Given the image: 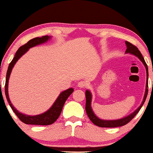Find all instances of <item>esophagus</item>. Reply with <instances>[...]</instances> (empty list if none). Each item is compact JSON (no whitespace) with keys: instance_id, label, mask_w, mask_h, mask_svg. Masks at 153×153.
Listing matches in <instances>:
<instances>
[{"instance_id":"34e87169","label":"esophagus","mask_w":153,"mask_h":153,"mask_svg":"<svg viewBox=\"0 0 153 153\" xmlns=\"http://www.w3.org/2000/svg\"><path fill=\"white\" fill-rule=\"evenodd\" d=\"M88 85V83L86 81H84V80H81V81L78 82V86L80 88H86Z\"/></svg>"}]
</instances>
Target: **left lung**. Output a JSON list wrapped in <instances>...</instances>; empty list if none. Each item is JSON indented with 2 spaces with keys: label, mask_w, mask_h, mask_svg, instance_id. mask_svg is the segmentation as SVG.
<instances>
[{
  "label": "left lung",
  "mask_w": 153,
  "mask_h": 153,
  "mask_svg": "<svg viewBox=\"0 0 153 153\" xmlns=\"http://www.w3.org/2000/svg\"><path fill=\"white\" fill-rule=\"evenodd\" d=\"M126 45H127V50L126 52L127 53H131L134 54L135 56L138 57V58L143 62L144 65L146 68V71H147V79L148 80V68H147V65L145 62L144 57L142 55L141 52H140V50H138V48L135 45H132V44L129 42H125ZM147 80V83H146V91H145V97H144L143 103L140 105V106L135 111L133 112L132 114L130 115H129L128 117H124V118L118 119V120H113V121H106V120H101L98 118L96 115L94 114V113L93 112L92 109H91V94L90 91H85V98H86V103H85V111H86L88 117H89L90 120L95 125L98 126L100 127H122V126L125 125L127 123H129L130 121L134 117L136 116L137 114L140 111V110L141 109L142 106L145 103V99H146L147 93H148V80Z\"/></svg>",
  "instance_id": "obj_1"
}]
</instances>
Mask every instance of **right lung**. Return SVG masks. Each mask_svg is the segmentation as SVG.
<instances>
[{"label":"right lung","instance_id":"obj_1","mask_svg":"<svg viewBox=\"0 0 153 153\" xmlns=\"http://www.w3.org/2000/svg\"><path fill=\"white\" fill-rule=\"evenodd\" d=\"M50 39V36H43L42 37H36L32 39L29 40L27 43L25 45H22L19 48L17 52H16V54L12 59L11 62H10L9 65H8V71H7L6 73V84H5V94H6V97L7 101H8V103H9L10 108L13 111V112L16 114V115L18 117V118L24 122V124H34V125H50V124H53V123L58 119V117L60 115L61 111H62V107L64 106V103H65L67 99L71 96L72 93L73 92V88H69L68 90L63 91L59 94L57 100L52 106L47 111L45 112V113L36 116H28L24 114L20 113L17 111L13 105L10 103L9 98H8V79H9V76L11 73L12 68L14 66L15 63L17 62V60L20 58L24 54L25 52H27L31 47L36 46V45H39V44L44 43L47 42V40Z\"/></svg>","mask_w":153,"mask_h":153}]
</instances>
